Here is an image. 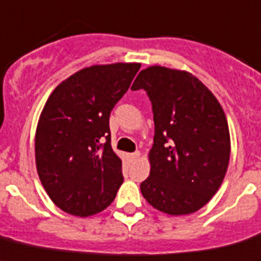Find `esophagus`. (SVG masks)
<instances>
[{
    "label": "esophagus",
    "instance_id": "1",
    "mask_svg": "<svg viewBox=\"0 0 261 261\" xmlns=\"http://www.w3.org/2000/svg\"><path fill=\"white\" fill-rule=\"evenodd\" d=\"M139 157H140V152H135L129 154V160H130V161H136Z\"/></svg>",
    "mask_w": 261,
    "mask_h": 261
}]
</instances>
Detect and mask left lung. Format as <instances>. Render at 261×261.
Returning <instances> with one entry per match:
<instances>
[{"mask_svg": "<svg viewBox=\"0 0 261 261\" xmlns=\"http://www.w3.org/2000/svg\"><path fill=\"white\" fill-rule=\"evenodd\" d=\"M152 101L154 144L150 174L140 189L149 204L169 215L198 211L214 197L230 162L226 115L211 92L188 71L150 66L130 90Z\"/></svg>", "mask_w": 261, "mask_h": 261, "instance_id": "8db88e82", "label": "left lung"}]
</instances>
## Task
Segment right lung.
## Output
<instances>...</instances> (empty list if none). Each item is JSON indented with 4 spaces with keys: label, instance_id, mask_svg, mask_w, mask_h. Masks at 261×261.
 Instances as JSON below:
<instances>
[{
    "label": "right lung",
    "instance_id": "add662e5",
    "mask_svg": "<svg viewBox=\"0 0 261 261\" xmlns=\"http://www.w3.org/2000/svg\"><path fill=\"white\" fill-rule=\"evenodd\" d=\"M140 63L96 64L58 84L35 132V164L44 190L64 213L90 217L112 203L124 178L111 146L109 115Z\"/></svg>",
    "mask_w": 261,
    "mask_h": 261
}]
</instances>
